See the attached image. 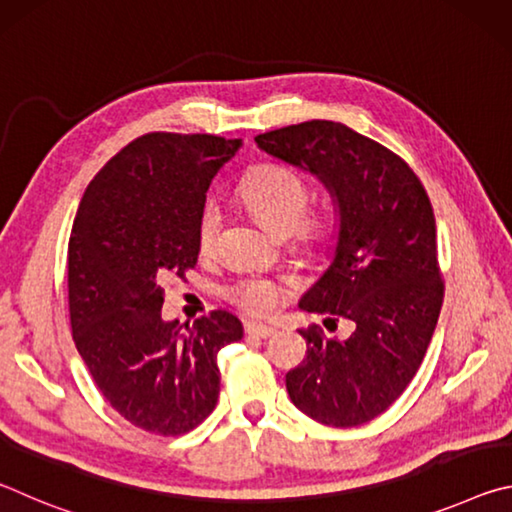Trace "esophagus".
Instances as JSON below:
<instances>
[{"label": "esophagus", "mask_w": 512, "mask_h": 512, "mask_svg": "<svg viewBox=\"0 0 512 512\" xmlns=\"http://www.w3.org/2000/svg\"><path fill=\"white\" fill-rule=\"evenodd\" d=\"M246 334L253 336V339H271V336L277 334V329L271 325H264V323H246Z\"/></svg>", "instance_id": "34e87169"}]
</instances>
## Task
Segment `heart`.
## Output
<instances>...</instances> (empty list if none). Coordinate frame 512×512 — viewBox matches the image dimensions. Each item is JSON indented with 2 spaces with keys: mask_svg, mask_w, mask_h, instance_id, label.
<instances>
[{
  "mask_svg": "<svg viewBox=\"0 0 512 512\" xmlns=\"http://www.w3.org/2000/svg\"><path fill=\"white\" fill-rule=\"evenodd\" d=\"M244 203L255 212L268 230L275 235H291L300 232L305 239L325 237L332 228V214L320 212L305 216L309 203V189L296 171L287 167H268L255 169L246 176L239 187ZM221 223V212L216 203H205L201 219H198V244L203 250L210 248L216 239ZM284 296V287L273 277L266 275H246L239 277L235 284L228 287V298L248 314H271L280 305Z\"/></svg>",
  "mask_w": 512,
  "mask_h": 512,
  "instance_id": "obj_1",
  "label": "heart"
}]
</instances>
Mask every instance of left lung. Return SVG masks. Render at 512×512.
I'll return each instance as SVG.
<instances>
[{"mask_svg":"<svg viewBox=\"0 0 512 512\" xmlns=\"http://www.w3.org/2000/svg\"><path fill=\"white\" fill-rule=\"evenodd\" d=\"M264 153L316 176L336 207L329 266L298 307L348 336L300 329L307 359L287 372L291 402L327 427H359L404 393L438 323L443 280L436 219L400 155L339 121L314 119L257 135Z\"/></svg>","mask_w":512,"mask_h":512,"instance_id":"obj_1","label":"left lung"}]
</instances>
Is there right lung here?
I'll list each match as a JSON object with an SVG mask.
<instances>
[{
  "instance_id": "add662e5",
  "label": "right lung",
  "mask_w": 512,
  "mask_h": 512,
  "mask_svg": "<svg viewBox=\"0 0 512 512\" xmlns=\"http://www.w3.org/2000/svg\"><path fill=\"white\" fill-rule=\"evenodd\" d=\"M241 140L149 133L85 189L67 250L76 350L121 418L160 436L198 427L219 400L216 354L244 336L228 311L162 320L164 273L196 266L205 192Z\"/></svg>"
}]
</instances>
